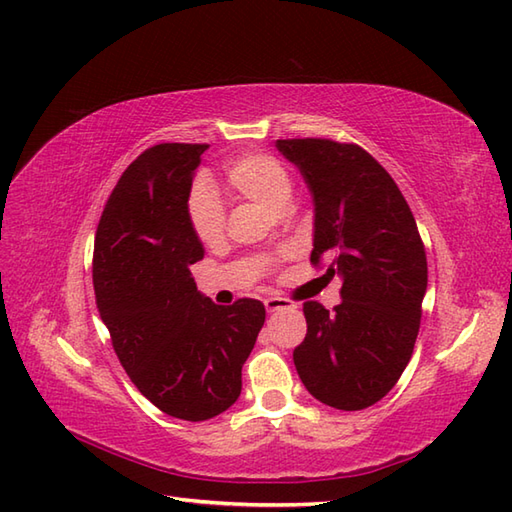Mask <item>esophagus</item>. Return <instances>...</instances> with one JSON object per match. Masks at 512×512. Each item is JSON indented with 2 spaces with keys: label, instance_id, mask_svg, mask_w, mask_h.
I'll return each mask as SVG.
<instances>
[{
  "label": "esophagus",
  "instance_id": "34e87169",
  "mask_svg": "<svg viewBox=\"0 0 512 512\" xmlns=\"http://www.w3.org/2000/svg\"><path fill=\"white\" fill-rule=\"evenodd\" d=\"M264 306L268 312H279V310H286V308H295V303H292L290 299H284V297H268L264 301Z\"/></svg>",
  "mask_w": 512,
  "mask_h": 512
}]
</instances>
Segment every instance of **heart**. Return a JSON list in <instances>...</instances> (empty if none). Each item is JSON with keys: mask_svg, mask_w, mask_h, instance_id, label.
<instances>
[{"mask_svg": "<svg viewBox=\"0 0 512 512\" xmlns=\"http://www.w3.org/2000/svg\"><path fill=\"white\" fill-rule=\"evenodd\" d=\"M226 187L239 198L268 206L270 211H284L292 195V178L275 156L244 154L231 160L224 169ZM187 220L193 235L202 244L220 242L226 226L224 206L211 184L198 180L187 195Z\"/></svg>", "mask_w": 512, "mask_h": 512, "instance_id": "1", "label": "heart"}]
</instances>
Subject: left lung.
<instances>
[{
    "label": "left lung",
    "mask_w": 512,
    "mask_h": 512,
    "mask_svg": "<svg viewBox=\"0 0 512 512\" xmlns=\"http://www.w3.org/2000/svg\"><path fill=\"white\" fill-rule=\"evenodd\" d=\"M314 200L310 262L343 279L341 303H303L308 332L297 374L323 405L372 407L405 372L427 290V255L394 178L363 147L328 138L277 140Z\"/></svg>",
    "instance_id": "8db88e82"
}]
</instances>
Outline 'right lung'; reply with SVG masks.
<instances>
[{"mask_svg":"<svg viewBox=\"0 0 512 512\" xmlns=\"http://www.w3.org/2000/svg\"><path fill=\"white\" fill-rule=\"evenodd\" d=\"M206 149H145L107 198L92 262L96 308L127 376L160 411L189 422L239 398L242 365L266 321L262 301L215 306L191 277L204 248L184 204Z\"/></svg>","mask_w":512,"mask_h":512,"instance_id":"right-lung-1","label":"right lung"}]
</instances>
